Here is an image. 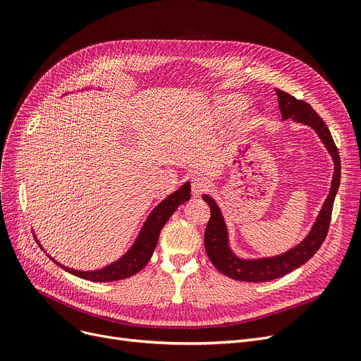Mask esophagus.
<instances>
[{"label": "esophagus", "instance_id": "esophagus-1", "mask_svg": "<svg viewBox=\"0 0 361 361\" xmlns=\"http://www.w3.org/2000/svg\"><path fill=\"white\" fill-rule=\"evenodd\" d=\"M207 188H209V180L205 179L204 176L198 175V176H194V178H192L191 190H192V195H194V197H198V195H201L204 191H207Z\"/></svg>", "mask_w": 361, "mask_h": 361}]
</instances>
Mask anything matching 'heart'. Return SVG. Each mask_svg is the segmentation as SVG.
Masks as SVG:
<instances>
[{
    "label": "heart",
    "instance_id": "heart-1",
    "mask_svg": "<svg viewBox=\"0 0 361 361\" xmlns=\"http://www.w3.org/2000/svg\"><path fill=\"white\" fill-rule=\"evenodd\" d=\"M247 106V99L241 95H226L220 99H217L216 102V111L220 117H235L239 113H241Z\"/></svg>",
    "mask_w": 361,
    "mask_h": 361
}]
</instances>
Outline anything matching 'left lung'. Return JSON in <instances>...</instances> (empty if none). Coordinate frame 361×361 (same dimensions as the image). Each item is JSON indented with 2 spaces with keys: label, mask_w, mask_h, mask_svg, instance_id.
<instances>
[{
  "label": "left lung",
  "mask_w": 361,
  "mask_h": 361,
  "mask_svg": "<svg viewBox=\"0 0 361 361\" xmlns=\"http://www.w3.org/2000/svg\"><path fill=\"white\" fill-rule=\"evenodd\" d=\"M279 109L282 113V118H293L298 123L310 126L316 130L319 138L328 148L329 154L334 159L335 171L332 178V186L329 190V195L326 198L323 207L314 221V225L308 233L304 241H301L297 247L290 248L289 251L279 254L276 257H266V259H254V260H244L236 257L232 250L229 248L228 241V229L226 223L223 220L221 212L216 201L209 197L202 195V200L209 204L212 216L207 223V228L204 232V245L205 251L213 266L223 274L243 282H267L278 279L283 274H288L294 269H298L305 262H308L312 257L322 247L326 235H328L329 225H331V216L335 195L338 192L339 182H341V160L338 148L332 140V135L324 125L322 117L312 109L308 102L302 99H297L295 97L289 95L285 91L276 90Z\"/></svg>",
  "instance_id": "8db88e82"
}]
</instances>
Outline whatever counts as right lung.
Returning <instances> with one entry per match:
<instances>
[{
  "label": "right lung",
  "mask_w": 361,
  "mask_h": 361,
  "mask_svg": "<svg viewBox=\"0 0 361 361\" xmlns=\"http://www.w3.org/2000/svg\"><path fill=\"white\" fill-rule=\"evenodd\" d=\"M190 198H191V185L190 182H186L180 186V190L170 194L151 212L147 221L144 223L138 238H136V241L122 259H118L117 262L106 267H102L99 270H92V271H82V270L66 267L59 262H56L54 259L51 260H53L56 264H59L60 267H63L64 270H67L68 273L75 274V276L92 281V282H113V281H122L129 276H133L135 273L142 270L144 266L149 262L154 250H156L160 231L166 225V221L176 212V209L180 204L186 202Z\"/></svg>",
  "instance_id": "right-lung-1"
}]
</instances>
